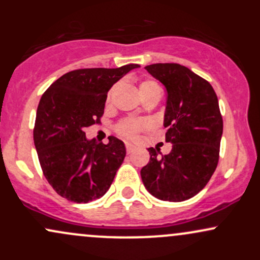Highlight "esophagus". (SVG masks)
<instances>
[{
  "label": "esophagus",
  "instance_id": "34e87169",
  "mask_svg": "<svg viewBox=\"0 0 260 260\" xmlns=\"http://www.w3.org/2000/svg\"><path fill=\"white\" fill-rule=\"evenodd\" d=\"M126 149H127V153L131 154L136 150V147H134L133 144H131V143H126Z\"/></svg>",
  "mask_w": 260,
  "mask_h": 260
}]
</instances>
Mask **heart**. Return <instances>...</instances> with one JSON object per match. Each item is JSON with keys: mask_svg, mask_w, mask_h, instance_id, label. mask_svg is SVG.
Instances as JSON below:
<instances>
[{"mask_svg": "<svg viewBox=\"0 0 260 260\" xmlns=\"http://www.w3.org/2000/svg\"><path fill=\"white\" fill-rule=\"evenodd\" d=\"M153 88H159V85L153 80H144L139 84V92ZM147 127H149V123L144 120H126L120 124L118 131L122 136L127 137V138H136L139 131L145 129Z\"/></svg>", "mask_w": 260, "mask_h": 260, "instance_id": "1", "label": "heart"}]
</instances>
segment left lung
Returning a JSON list of instances; mask_svg holds the SVG:
<instances>
[{"instance_id": "left-lung-1", "label": "left lung", "mask_w": 260, "mask_h": 260, "mask_svg": "<svg viewBox=\"0 0 260 260\" xmlns=\"http://www.w3.org/2000/svg\"><path fill=\"white\" fill-rule=\"evenodd\" d=\"M144 68L168 91L164 127L172 149L162 155L160 149L148 148L150 161L140 170L142 181L160 201H187L207 186L217 166L222 136L219 101L210 83L184 66Z\"/></svg>"}]
</instances>
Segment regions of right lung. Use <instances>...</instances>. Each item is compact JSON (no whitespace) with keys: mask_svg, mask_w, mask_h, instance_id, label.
<instances>
[{"mask_svg":"<svg viewBox=\"0 0 260 260\" xmlns=\"http://www.w3.org/2000/svg\"><path fill=\"white\" fill-rule=\"evenodd\" d=\"M139 64L85 68L63 74L41 96L34 144L53 189L67 201L89 203L109 190L126 156L124 143L88 139L84 129L100 122L111 86Z\"/></svg>","mask_w":260,"mask_h":260,"instance_id":"right-lung-1","label":"right lung"}]
</instances>
